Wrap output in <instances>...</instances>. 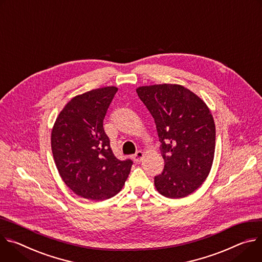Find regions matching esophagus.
<instances>
[{
  "label": "esophagus",
  "instance_id": "esophagus-1",
  "mask_svg": "<svg viewBox=\"0 0 262 262\" xmlns=\"http://www.w3.org/2000/svg\"><path fill=\"white\" fill-rule=\"evenodd\" d=\"M144 157V154H143V152H141V151H137L136 153H135V155L133 156V160L136 162V163H139L141 160H142V158Z\"/></svg>",
  "mask_w": 262,
  "mask_h": 262
}]
</instances>
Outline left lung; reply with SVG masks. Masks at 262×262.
Here are the masks:
<instances>
[{"label": "left lung", "mask_w": 262, "mask_h": 262, "mask_svg": "<svg viewBox=\"0 0 262 262\" xmlns=\"http://www.w3.org/2000/svg\"><path fill=\"white\" fill-rule=\"evenodd\" d=\"M136 93L154 118L164 168L154 178L157 191L185 198L208 177L215 150V125L199 96L179 84L139 86Z\"/></svg>", "instance_id": "left-lung-1"}]
</instances>
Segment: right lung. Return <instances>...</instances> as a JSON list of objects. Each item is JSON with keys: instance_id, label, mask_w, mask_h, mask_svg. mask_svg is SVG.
<instances>
[{"instance_id": "obj_1", "label": "right lung", "mask_w": 262, "mask_h": 262, "mask_svg": "<svg viewBox=\"0 0 262 262\" xmlns=\"http://www.w3.org/2000/svg\"><path fill=\"white\" fill-rule=\"evenodd\" d=\"M118 87L106 86L74 97L58 114L51 148L58 172L77 195L105 201L119 193L132 161L112 153L103 128L106 111Z\"/></svg>"}]
</instances>
